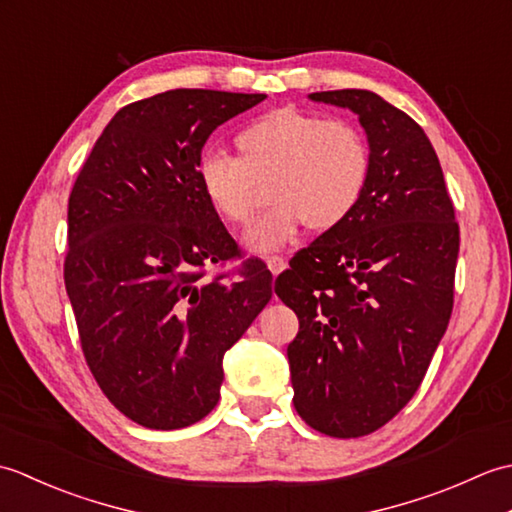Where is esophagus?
<instances>
[{
  "label": "esophagus",
  "mask_w": 512,
  "mask_h": 512,
  "mask_svg": "<svg viewBox=\"0 0 512 512\" xmlns=\"http://www.w3.org/2000/svg\"><path fill=\"white\" fill-rule=\"evenodd\" d=\"M266 264H268V268H270V273H273L275 277L281 273V270H286V266H288V262L284 257H279V255H270V257H266Z\"/></svg>",
  "instance_id": "obj_1"
}]
</instances>
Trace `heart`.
Segmentation results:
<instances>
[{"label":"heart","instance_id":"b5f03b06","mask_svg":"<svg viewBox=\"0 0 512 512\" xmlns=\"http://www.w3.org/2000/svg\"><path fill=\"white\" fill-rule=\"evenodd\" d=\"M237 154H204L200 187L226 224L244 226L255 213L259 187H268L270 209L244 233L250 253H273L310 226L332 231L365 198L372 180V147L347 118L277 107L239 129Z\"/></svg>","mask_w":512,"mask_h":512}]
</instances>
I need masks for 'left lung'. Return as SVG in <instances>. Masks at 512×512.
<instances>
[{"mask_svg":"<svg viewBox=\"0 0 512 512\" xmlns=\"http://www.w3.org/2000/svg\"><path fill=\"white\" fill-rule=\"evenodd\" d=\"M350 107L372 147V180L347 220L275 281L299 332L288 361L299 416L361 438L416 394L453 310L460 226L440 160L411 116L367 90L314 92Z\"/></svg>","mask_w":512,"mask_h":512,"instance_id":"1","label":"left lung"}]
</instances>
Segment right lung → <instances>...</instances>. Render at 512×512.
Instances as JSON below:
<instances>
[{
  "mask_svg": "<svg viewBox=\"0 0 512 512\" xmlns=\"http://www.w3.org/2000/svg\"><path fill=\"white\" fill-rule=\"evenodd\" d=\"M264 99L169 90L129 103L72 187L63 279L85 363L147 429L189 427L217 405L224 352L273 297V275L253 259L209 273L239 248L198 178L209 136Z\"/></svg>",
  "mask_w": 512,
  "mask_h": 512,
  "instance_id": "right-lung-1",
  "label": "right lung"
}]
</instances>
